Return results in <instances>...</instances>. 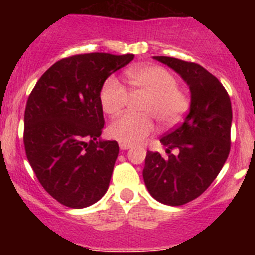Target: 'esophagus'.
<instances>
[{"label": "esophagus", "instance_id": "34e87169", "mask_svg": "<svg viewBox=\"0 0 255 255\" xmlns=\"http://www.w3.org/2000/svg\"><path fill=\"white\" fill-rule=\"evenodd\" d=\"M119 145H120L121 150H128V149H130V148H131V145H130V144H125V143H120Z\"/></svg>", "mask_w": 255, "mask_h": 255}]
</instances>
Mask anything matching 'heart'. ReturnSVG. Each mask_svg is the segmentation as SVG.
<instances>
[{
    "instance_id": "obj_1",
    "label": "heart",
    "mask_w": 255,
    "mask_h": 255,
    "mask_svg": "<svg viewBox=\"0 0 255 255\" xmlns=\"http://www.w3.org/2000/svg\"><path fill=\"white\" fill-rule=\"evenodd\" d=\"M126 78L132 94L144 96L139 102V115L125 114L108 126L107 132L115 140L125 144H138L148 138L154 130V121L161 126L179 123L188 110L189 101L177 87V80L168 70L157 65L132 67L126 71ZM129 93L121 82L110 76L100 91V103L110 116L120 114L128 103Z\"/></svg>"
}]
</instances>
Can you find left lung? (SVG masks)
<instances>
[{"mask_svg": "<svg viewBox=\"0 0 255 255\" xmlns=\"http://www.w3.org/2000/svg\"><path fill=\"white\" fill-rule=\"evenodd\" d=\"M175 70L190 88V111L179 126L164 134L166 155L148 152L143 177L155 200L182 206L203 194L229 157L233 110L221 82L195 62L154 56ZM177 149L176 156L170 153Z\"/></svg>", "mask_w": 255, "mask_h": 255, "instance_id": "left-lung-1", "label": "left lung"}]
</instances>
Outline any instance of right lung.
Masks as SVG:
<instances>
[{"instance_id":"1","label":"right lung","mask_w":255,"mask_h":255,"mask_svg":"<svg viewBox=\"0 0 255 255\" xmlns=\"http://www.w3.org/2000/svg\"><path fill=\"white\" fill-rule=\"evenodd\" d=\"M134 55L84 53L52 65L33 88L24 114L26 158L44 190L69 208H85L107 191L119 144L98 140L103 82Z\"/></svg>"}]
</instances>
